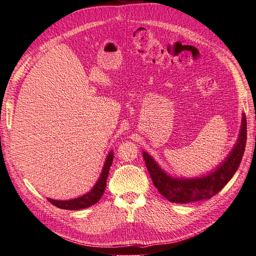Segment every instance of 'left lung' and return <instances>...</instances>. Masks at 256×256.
Masks as SVG:
<instances>
[{
  "mask_svg": "<svg viewBox=\"0 0 256 256\" xmlns=\"http://www.w3.org/2000/svg\"><path fill=\"white\" fill-rule=\"evenodd\" d=\"M246 142V120L244 115L238 141L226 161H224L212 174L196 180H175L162 171L148 154L143 152V158L154 187L160 194L173 203H191L212 198L230 182L242 159Z\"/></svg>",
  "mask_w": 256,
  "mask_h": 256,
  "instance_id": "obj_1",
  "label": "left lung"
}]
</instances>
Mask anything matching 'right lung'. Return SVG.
<instances>
[{"mask_svg":"<svg viewBox=\"0 0 256 256\" xmlns=\"http://www.w3.org/2000/svg\"><path fill=\"white\" fill-rule=\"evenodd\" d=\"M112 161H113V154L110 152L109 156H108V158L106 160L102 173V175H100L99 180L94 186V188H92L88 193H86V194H84L78 198H74V200H56L48 198L49 202L60 209H70V210L83 209V208H86V207H90L92 205L96 204L100 200V198L102 196L104 192L108 175H109Z\"/></svg>","mask_w":256,"mask_h":256,"instance_id":"right-lung-1","label":"right lung"}]
</instances>
